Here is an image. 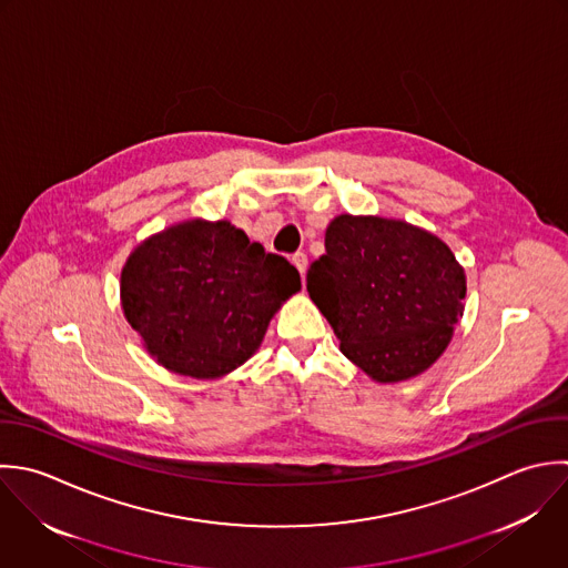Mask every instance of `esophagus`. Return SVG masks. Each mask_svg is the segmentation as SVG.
<instances>
[{
	"label": "esophagus",
	"mask_w": 568,
	"mask_h": 568,
	"mask_svg": "<svg viewBox=\"0 0 568 568\" xmlns=\"http://www.w3.org/2000/svg\"><path fill=\"white\" fill-rule=\"evenodd\" d=\"M292 263L296 265V270L301 272V278H305V270H307V254L305 252H296L292 254Z\"/></svg>",
	"instance_id": "esophagus-1"
}]
</instances>
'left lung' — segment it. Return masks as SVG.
Masks as SVG:
<instances>
[{
    "mask_svg": "<svg viewBox=\"0 0 568 568\" xmlns=\"http://www.w3.org/2000/svg\"><path fill=\"white\" fill-rule=\"evenodd\" d=\"M307 292L341 352L376 383L427 372L465 314L467 276L452 247L403 219L338 214Z\"/></svg>",
    "mask_w": 568,
    "mask_h": 568,
    "instance_id": "8db88e82",
    "label": "left lung"
}]
</instances>
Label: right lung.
I'll use <instances>...</instances> for the list:
<instances>
[{
    "mask_svg": "<svg viewBox=\"0 0 568 568\" xmlns=\"http://www.w3.org/2000/svg\"><path fill=\"white\" fill-rule=\"evenodd\" d=\"M301 276L230 221L187 219L141 241L121 267V310L168 372L216 381L250 361Z\"/></svg>",
    "mask_w": 568,
    "mask_h": 568,
    "instance_id": "right-lung-1",
    "label": "right lung"
}]
</instances>
